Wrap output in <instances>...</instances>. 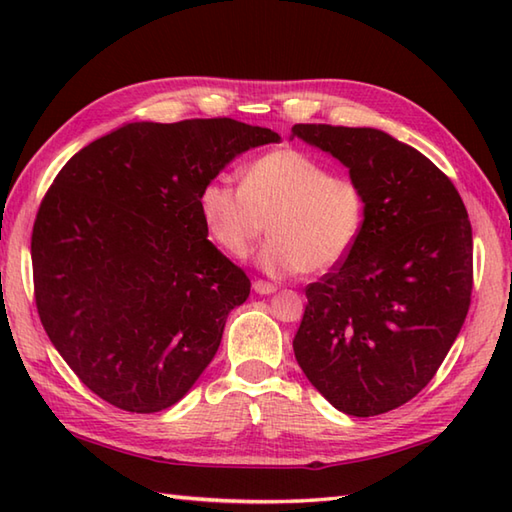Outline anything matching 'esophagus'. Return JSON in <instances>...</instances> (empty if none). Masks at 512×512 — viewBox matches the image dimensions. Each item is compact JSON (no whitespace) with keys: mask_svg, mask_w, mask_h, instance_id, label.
Wrapping results in <instances>:
<instances>
[{"mask_svg":"<svg viewBox=\"0 0 512 512\" xmlns=\"http://www.w3.org/2000/svg\"><path fill=\"white\" fill-rule=\"evenodd\" d=\"M253 290L257 292V295H273V292H277V286H273V284H268V281H255L253 284Z\"/></svg>","mask_w":512,"mask_h":512,"instance_id":"34e87169","label":"esophagus"}]
</instances>
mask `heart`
<instances>
[{
	"mask_svg": "<svg viewBox=\"0 0 512 512\" xmlns=\"http://www.w3.org/2000/svg\"><path fill=\"white\" fill-rule=\"evenodd\" d=\"M198 211L206 233L228 257L244 259L262 233L257 257L273 277L336 266L361 237L367 200L350 176L297 149H275L242 169L239 187L226 178L204 182Z\"/></svg>",
	"mask_w": 512,
	"mask_h": 512,
	"instance_id": "1",
	"label": "heart"
}]
</instances>
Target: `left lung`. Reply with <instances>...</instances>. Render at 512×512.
Returning a JSON list of instances; mask_svg holds the SVG:
<instances>
[{
	"instance_id": "8db88e82",
	"label": "left lung",
	"mask_w": 512,
	"mask_h": 512,
	"mask_svg": "<svg viewBox=\"0 0 512 512\" xmlns=\"http://www.w3.org/2000/svg\"><path fill=\"white\" fill-rule=\"evenodd\" d=\"M361 184V237L306 288L297 363L332 407L369 418L405 405L438 372L466 319L473 233L453 182L374 127L295 125Z\"/></svg>"
}]
</instances>
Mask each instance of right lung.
<instances>
[{
    "mask_svg": "<svg viewBox=\"0 0 512 512\" xmlns=\"http://www.w3.org/2000/svg\"><path fill=\"white\" fill-rule=\"evenodd\" d=\"M277 140L233 118L140 121L65 162L32 228L35 301L52 345L96 396L162 411L213 361L250 281L206 239L198 193Z\"/></svg>",
    "mask_w": 512,
    "mask_h": 512,
    "instance_id": "1",
    "label": "right lung"
}]
</instances>
